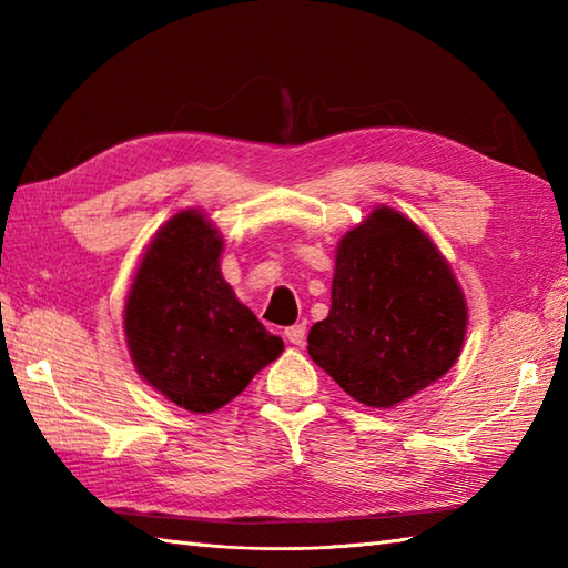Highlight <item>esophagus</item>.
<instances>
[{"instance_id":"esophagus-1","label":"esophagus","mask_w":568,"mask_h":568,"mask_svg":"<svg viewBox=\"0 0 568 568\" xmlns=\"http://www.w3.org/2000/svg\"><path fill=\"white\" fill-rule=\"evenodd\" d=\"M305 334H307V324L305 322H300V324H293V327H287L285 329V336H287V342L291 344H295V346H300L305 342Z\"/></svg>"}]
</instances>
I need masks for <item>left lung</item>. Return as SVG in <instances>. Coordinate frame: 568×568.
<instances>
[{"instance_id":"8db88e82","label":"left lung","mask_w":568,"mask_h":568,"mask_svg":"<svg viewBox=\"0 0 568 568\" xmlns=\"http://www.w3.org/2000/svg\"><path fill=\"white\" fill-rule=\"evenodd\" d=\"M464 336V293L442 253L381 207L339 241L329 317L307 352L354 400L393 407L442 378Z\"/></svg>"}]
</instances>
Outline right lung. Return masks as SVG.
Segmentation results:
<instances>
[{"label":"right lung","mask_w":568,"mask_h":568,"mask_svg":"<svg viewBox=\"0 0 568 568\" xmlns=\"http://www.w3.org/2000/svg\"><path fill=\"white\" fill-rule=\"evenodd\" d=\"M224 241L195 210L175 214L149 246L124 310L134 366L190 413H214L281 356L271 334L220 273Z\"/></svg>","instance_id":"obj_1"}]
</instances>
